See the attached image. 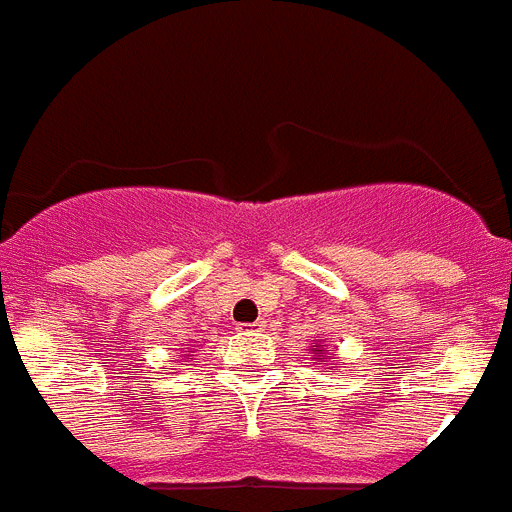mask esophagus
<instances>
[{
    "label": "esophagus",
    "mask_w": 512,
    "mask_h": 512,
    "mask_svg": "<svg viewBox=\"0 0 512 512\" xmlns=\"http://www.w3.org/2000/svg\"><path fill=\"white\" fill-rule=\"evenodd\" d=\"M264 330V322H253V325H238V335H259Z\"/></svg>",
    "instance_id": "1"
}]
</instances>
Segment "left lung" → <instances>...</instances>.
I'll use <instances>...</instances> for the list:
<instances>
[{
  "mask_svg": "<svg viewBox=\"0 0 512 512\" xmlns=\"http://www.w3.org/2000/svg\"><path fill=\"white\" fill-rule=\"evenodd\" d=\"M312 350H317V360H330V355H325V358H322V350L317 348V345H312Z\"/></svg>",
  "mask_w": 512,
  "mask_h": 512,
  "instance_id": "1",
  "label": "left lung"
}]
</instances>
